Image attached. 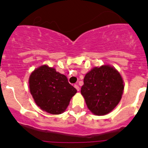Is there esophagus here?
Returning a JSON list of instances; mask_svg holds the SVG:
<instances>
[{"label":"esophagus","mask_w":148,"mask_h":148,"mask_svg":"<svg viewBox=\"0 0 148 148\" xmlns=\"http://www.w3.org/2000/svg\"><path fill=\"white\" fill-rule=\"evenodd\" d=\"M74 87H75V89H77V91H79L80 88H79V86H78V85H77V84H74Z\"/></svg>","instance_id":"obj_1"}]
</instances>
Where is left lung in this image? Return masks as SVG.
I'll use <instances>...</instances> for the list:
<instances>
[{
  "label": "left lung",
  "instance_id": "obj_1",
  "mask_svg": "<svg viewBox=\"0 0 148 148\" xmlns=\"http://www.w3.org/2000/svg\"><path fill=\"white\" fill-rule=\"evenodd\" d=\"M120 73L108 65L95 67L85 75L81 93L89 110L96 115H104L120 102L123 93Z\"/></svg>",
  "mask_w": 148,
  "mask_h": 148
}]
</instances>
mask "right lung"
<instances>
[{"label":"right lung","instance_id":"right-lung-1","mask_svg":"<svg viewBox=\"0 0 148 148\" xmlns=\"http://www.w3.org/2000/svg\"><path fill=\"white\" fill-rule=\"evenodd\" d=\"M29 88L36 104L52 114L64 112L77 93V89L68 82L65 75L46 65L33 71L29 78Z\"/></svg>","mask_w":148,"mask_h":148}]
</instances>
